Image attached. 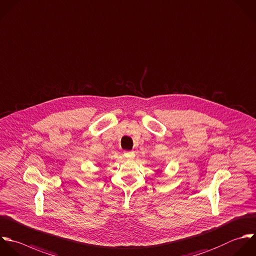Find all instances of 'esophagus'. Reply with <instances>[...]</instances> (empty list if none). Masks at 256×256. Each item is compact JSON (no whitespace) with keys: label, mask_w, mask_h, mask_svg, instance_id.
Returning a JSON list of instances; mask_svg holds the SVG:
<instances>
[{"label":"esophagus","mask_w":256,"mask_h":256,"mask_svg":"<svg viewBox=\"0 0 256 256\" xmlns=\"http://www.w3.org/2000/svg\"><path fill=\"white\" fill-rule=\"evenodd\" d=\"M124 156H126L128 160H134V156H136V154H134V152H132V150L124 152Z\"/></svg>","instance_id":"obj_1"}]
</instances>
